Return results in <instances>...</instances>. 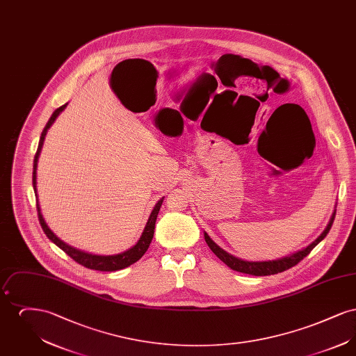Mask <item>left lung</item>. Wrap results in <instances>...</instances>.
<instances>
[{"label":"left lung","mask_w":356,"mask_h":356,"mask_svg":"<svg viewBox=\"0 0 356 356\" xmlns=\"http://www.w3.org/2000/svg\"><path fill=\"white\" fill-rule=\"evenodd\" d=\"M335 213H337V211L332 213L331 220L328 222L327 228L324 229V232L312 244H309L307 248L296 252V254L286 256V257L279 259V260H272V261H244L241 259H237L235 256L222 251L220 247L216 245L207 234H204V238H205L208 247L212 250V252L216 254L222 263H225L231 270L248 273V275H254V276H268V275H275V273H279V272L287 271L288 268H292L293 266L300 263L305 256L309 254L322 241L324 237L327 236V234L330 232V229L332 227V222L335 219Z\"/></svg>","instance_id":"8db88e82"}]
</instances>
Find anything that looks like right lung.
Listing matches in <instances>:
<instances>
[{
  "label": "right lung",
  "instance_id": "right-lung-1",
  "mask_svg": "<svg viewBox=\"0 0 356 356\" xmlns=\"http://www.w3.org/2000/svg\"><path fill=\"white\" fill-rule=\"evenodd\" d=\"M67 106V104H64L63 106L57 108L53 115H51V119L48 121V124L45 125L41 137H40V143H38V148H37V152L34 156L33 160V188L34 193L37 195V191H35V170H37V161H38V156L41 152V148H42V144H44V138L45 135L48 132V129L51 128V124L54 122V120L57 119V116L64 111V108ZM35 207H37V213H38V220L40 224L45 232V235L49 237V240H51L57 247H60L65 254L70 256L74 261H77L79 264L84 266L89 270H96V271H119L122 270L125 267H129L131 264L136 263L137 260H140L143 257V254L147 252V250L149 248V244L152 241L153 234H154V224H156V219H157V215H159V211H160V207L163 204V199L160 202H157V204L154 205L153 208L152 213L149 216V220L145 225V229L143 232V235L140 237V240L137 241L135 247H132L131 250L122 252L120 254H113V256H99V254H86L83 251H79L73 247H70L68 244H65L64 241H61L58 237L56 236L51 229L48 228L47 222L44 220L42 215H41V211H40V205H38V199L35 200Z\"/></svg>",
  "mask_w": 356,
  "mask_h": 356
}]
</instances>
